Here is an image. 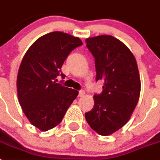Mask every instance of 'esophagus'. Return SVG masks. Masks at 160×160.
<instances>
[{
	"mask_svg": "<svg viewBox=\"0 0 160 160\" xmlns=\"http://www.w3.org/2000/svg\"><path fill=\"white\" fill-rule=\"evenodd\" d=\"M85 91L84 90H79V92H78V96L79 97H82V96L85 95Z\"/></svg>",
	"mask_w": 160,
	"mask_h": 160,
	"instance_id": "obj_1",
	"label": "esophagus"
}]
</instances>
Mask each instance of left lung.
<instances>
[{"label":"left lung","mask_w":160,"mask_h":160,"mask_svg":"<svg viewBox=\"0 0 160 160\" xmlns=\"http://www.w3.org/2000/svg\"><path fill=\"white\" fill-rule=\"evenodd\" d=\"M86 42L95 59L96 81L102 80L104 85L102 92L94 95V107L85 117L98 134L110 135L129 121L138 103V66L128 46L114 37L100 35Z\"/></svg>","instance_id":"obj_1"}]
</instances>
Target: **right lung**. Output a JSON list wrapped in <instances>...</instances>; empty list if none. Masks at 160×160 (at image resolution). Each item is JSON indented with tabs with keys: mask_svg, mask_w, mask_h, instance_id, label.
<instances>
[{
	"mask_svg": "<svg viewBox=\"0 0 160 160\" xmlns=\"http://www.w3.org/2000/svg\"><path fill=\"white\" fill-rule=\"evenodd\" d=\"M78 38L52 32L41 37L25 53L18 73L17 89L22 111L29 122L42 131L58 125L78 94L56 82L70 52L82 46Z\"/></svg>",
	"mask_w": 160,
	"mask_h": 160,
	"instance_id": "obj_1",
	"label": "right lung"
}]
</instances>
